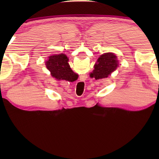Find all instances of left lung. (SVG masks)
Segmentation results:
<instances>
[{"label": "left lung", "instance_id": "1", "mask_svg": "<svg viewBox=\"0 0 159 159\" xmlns=\"http://www.w3.org/2000/svg\"><path fill=\"white\" fill-rule=\"evenodd\" d=\"M93 67V71L90 73L91 78L96 80L106 78L118 67L116 56L114 53H105L98 58Z\"/></svg>", "mask_w": 159, "mask_h": 159}]
</instances>
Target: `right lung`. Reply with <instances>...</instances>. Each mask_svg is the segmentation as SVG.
Here are the masks:
<instances>
[{
  "label": "right lung",
  "mask_w": 159,
  "mask_h": 159,
  "mask_svg": "<svg viewBox=\"0 0 159 159\" xmlns=\"http://www.w3.org/2000/svg\"><path fill=\"white\" fill-rule=\"evenodd\" d=\"M69 59L64 54H53L48 57L45 63L47 69L51 72L52 77L57 80L71 81L76 75L72 70L68 63Z\"/></svg>",
  "instance_id": "1"
}]
</instances>
